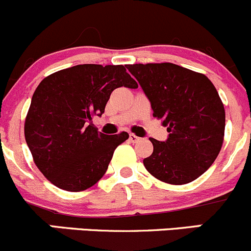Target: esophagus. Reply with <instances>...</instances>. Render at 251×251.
<instances>
[{
  "label": "esophagus",
  "mask_w": 251,
  "mask_h": 251,
  "mask_svg": "<svg viewBox=\"0 0 251 251\" xmlns=\"http://www.w3.org/2000/svg\"><path fill=\"white\" fill-rule=\"evenodd\" d=\"M130 141L132 142V143H137V142L141 141V138H139L138 136H136L134 133H130Z\"/></svg>",
  "instance_id": "1"
}]
</instances>
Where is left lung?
I'll list each match as a JSON object with an SVG mask.
<instances>
[{
	"label": "left lung",
	"mask_w": 251,
	"mask_h": 251,
	"mask_svg": "<svg viewBox=\"0 0 251 251\" xmlns=\"http://www.w3.org/2000/svg\"><path fill=\"white\" fill-rule=\"evenodd\" d=\"M126 67L170 132L166 142L150 138L154 150L143 160L147 171L172 185L194 181L213 165L224 143L225 108L215 86L202 73L171 62Z\"/></svg>",
	"instance_id": "8db88e82"
}]
</instances>
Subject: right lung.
<instances>
[{
	"mask_svg": "<svg viewBox=\"0 0 251 251\" xmlns=\"http://www.w3.org/2000/svg\"><path fill=\"white\" fill-rule=\"evenodd\" d=\"M138 84L123 65H77L39 83L25 119L33 162L55 186L71 192L91 188L107 171L114 150L128 138L99 132L92 119L104 113L113 90Z\"/></svg>",
	"mask_w": 251,
	"mask_h": 251,
	"instance_id": "obj_1",
	"label": "right lung"
}]
</instances>
